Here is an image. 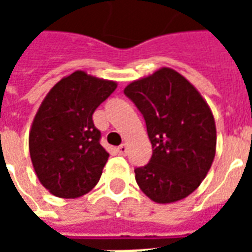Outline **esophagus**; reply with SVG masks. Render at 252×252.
I'll list each match as a JSON object with an SVG mask.
<instances>
[{
    "label": "esophagus",
    "instance_id": "obj_1",
    "mask_svg": "<svg viewBox=\"0 0 252 252\" xmlns=\"http://www.w3.org/2000/svg\"><path fill=\"white\" fill-rule=\"evenodd\" d=\"M126 151H128V147H126V144H121L117 147V153L120 154V155H126Z\"/></svg>",
    "mask_w": 252,
    "mask_h": 252
}]
</instances>
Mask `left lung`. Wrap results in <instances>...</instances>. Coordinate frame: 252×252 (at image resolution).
I'll return each mask as SVG.
<instances>
[{"label":"left lung","mask_w":252,"mask_h":252,"mask_svg":"<svg viewBox=\"0 0 252 252\" xmlns=\"http://www.w3.org/2000/svg\"><path fill=\"white\" fill-rule=\"evenodd\" d=\"M124 94L146 120L153 157L135 169L139 188L158 204L194 191L216 154V124L198 90L169 67L131 82Z\"/></svg>","instance_id":"left-lung-1"}]
</instances>
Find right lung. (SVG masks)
I'll return each mask as SVG.
<instances>
[{
	"label": "right lung",
	"mask_w": 252,
	"mask_h": 252,
	"mask_svg": "<svg viewBox=\"0 0 252 252\" xmlns=\"http://www.w3.org/2000/svg\"><path fill=\"white\" fill-rule=\"evenodd\" d=\"M117 88L85 71L62 78L48 92L30 131L33 169L51 194L77 198L93 189L109 154L99 144L93 113Z\"/></svg>",
	"instance_id": "right-lung-1"
}]
</instances>
